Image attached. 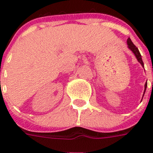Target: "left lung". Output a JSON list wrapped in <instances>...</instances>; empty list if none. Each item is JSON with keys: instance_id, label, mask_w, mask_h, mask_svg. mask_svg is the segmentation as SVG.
<instances>
[{"instance_id": "1", "label": "left lung", "mask_w": 153, "mask_h": 153, "mask_svg": "<svg viewBox=\"0 0 153 153\" xmlns=\"http://www.w3.org/2000/svg\"><path fill=\"white\" fill-rule=\"evenodd\" d=\"M127 44H128V48L130 49L131 51H133L134 53V55H136V57L137 59L138 62H140V64L144 66V62L142 61V58H141V55H140V51L138 50V48L137 47L133 44V43L132 42V40L130 39V38H128V40H127ZM146 87H147V83H145V90H146Z\"/></svg>"}]
</instances>
